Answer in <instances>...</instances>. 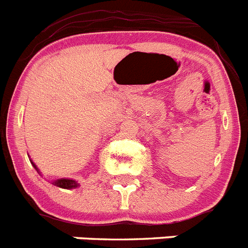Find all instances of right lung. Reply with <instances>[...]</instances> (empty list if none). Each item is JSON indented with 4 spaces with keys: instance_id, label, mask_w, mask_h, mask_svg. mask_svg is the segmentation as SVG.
Segmentation results:
<instances>
[{
    "instance_id": "obj_1",
    "label": "right lung",
    "mask_w": 248,
    "mask_h": 248,
    "mask_svg": "<svg viewBox=\"0 0 248 248\" xmlns=\"http://www.w3.org/2000/svg\"><path fill=\"white\" fill-rule=\"evenodd\" d=\"M33 166H34V164H33ZM35 169H37V167H35ZM53 184L57 185V186H59V188H64V189L77 188L78 185H79L77 182H75V180H73V179H58V180H55V182H53Z\"/></svg>"
}]
</instances>
